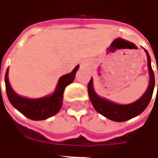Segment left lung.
<instances>
[{
	"label": "left lung",
	"instance_id": "left-lung-1",
	"mask_svg": "<svg viewBox=\"0 0 158 158\" xmlns=\"http://www.w3.org/2000/svg\"><path fill=\"white\" fill-rule=\"evenodd\" d=\"M147 55V64L150 73V82L148 89H146V93L143 95L139 100H137L135 102L127 105H119L109 102L106 99L101 98L95 92L93 89L92 79H90L88 84V94L90 102L92 103L94 108L104 117H106L110 120H113L115 122H124L130 118L138 116L146 109L148 104L151 102L152 96L154 86H155V76L151 65V57L148 52L146 50ZM158 74V70H157ZM158 89V84H157Z\"/></svg>",
	"mask_w": 158,
	"mask_h": 158
}]
</instances>
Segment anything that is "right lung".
<instances>
[{"instance_id": "add662e5", "label": "right lung", "mask_w": 158, "mask_h": 158, "mask_svg": "<svg viewBox=\"0 0 158 158\" xmlns=\"http://www.w3.org/2000/svg\"><path fill=\"white\" fill-rule=\"evenodd\" d=\"M79 65L68 74L62 76L59 79L55 92L50 96L38 99H29L19 96L12 89L8 81V69L5 75L6 91L9 102L23 115L32 120H44L55 115L61 109L63 99V91L65 87L74 80Z\"/></svg>"}]
</instances>
